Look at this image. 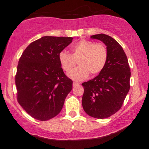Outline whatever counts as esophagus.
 <instances>
[{
	"instance_id": "1",
	"label": "esophagus",
	"mask_w": 149,
	"mask_h": 149,
	"mask_svg": "<svg viewBox=\"0 0 149 149\" xmlns=\"http://www.w3.org/2000/svg\"><path fill=\"white\" fill-rule=\"evenodd\" d=\"M80 85V83H76V82H73V87L78 86V85Z\"/></svg>"
}]
</instances>
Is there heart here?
Instances as JSON below:
<instances>
[{
    "label": "heart",
    "instance_id": "heart-1",
    "mask_svg": "<svg viewBox=\"0 0 149 149\" xmlns=\"http://www.w3.org/2000/svg\"><path fill=\"white\" fill-rule=\"evenodd\" d=\"M72 54L61 51L59 60L64 71H72L78 61L79 66L69 73L74 80H83L90 75L98 74L105 67L108 59L107 49L100 43L87 40H81L71 47Z\"/></svg>",
    "mask_w": 149,
    "mask_h": 149
}]
</instances>
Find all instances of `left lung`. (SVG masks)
I'll use <instances>...</instances> for the list:
<instances>
[{"instance_id": "left-lung-1", "label": "left lung", "mask_w": 149, "mask_h": 149, "mask_svg": "<svg viewBox=\"0 0 149 149\" xmlns=\"http://www.w3.org/2000/svg\"><path fill=\"white\" fill-rule=\"evenodd\" d=\"M107 46L105 67L93 79L83 83L82 105L88 115L95 118L110 117L122 107L130 90V69L123 47L115 39L101 33L90 36Z\"/></svg>"}]
</instances>
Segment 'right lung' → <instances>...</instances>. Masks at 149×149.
Returning <instances> with one entry per match:
<instances>
[{
    "label": "right lung",
    "mask_w": 149,
    "mask_h": 149,
    "mask_svg": "<svg viewBox=\"0 0 149 149\" xmlns=\"http://www.w3.org/2000/svg\"><path fill=\"white\" fill-rule=\"evenodd\" d=\"M72 37L43 36L31 42L19 60L15 84L17 101L33 118L45 121L60 113L73 88L59 60Z\"/></svg>",
    "instance_id": "right-lung-1"
}]
</instances>
